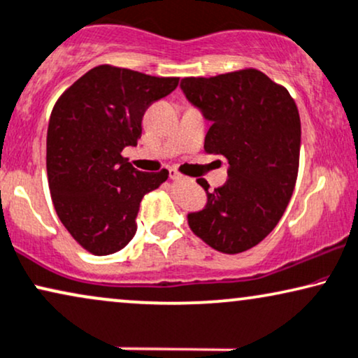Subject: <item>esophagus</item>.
I'll return each mask as SVG.
<instances>
[{
  "label": "esophagus",
  "instance_id": "34e87169",
  "mask_svg": "<svg viewBox=\"0 0 358 358\" xmlns=\"http://www.w3.org/2000/svg\"><path fill=\"white\" fill-rule=\"evenodd\" d=\"M169 176H170L171 180H182V175H180L178 171L173 170V169H170V170H169Z\"/></svg>",
  "mask_w": 358,
  "mask_h": 358
}]
</instances>
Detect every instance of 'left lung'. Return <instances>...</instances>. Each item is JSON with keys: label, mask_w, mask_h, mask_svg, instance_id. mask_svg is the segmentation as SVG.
<instances>
[{"label": "left lung", "mask_w": 358, "mask_h": 358, "mask_svg": "<svg viewBox=\"0 0 358 358\" xmlns=\"http://www.w3.org/2000/svg\"><path fill=\"white\" fill-rule=\"evenodd\" d=\"M185 96L211 122L205 152L228 160V182L208 193L189 229L224 255L251 250L284 215L299 170L301 119L286 87L257 69L185 78Z\"/></svg>", "instance_id": "left-lung-1"}]
</instances>
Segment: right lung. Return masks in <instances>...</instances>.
Masks as SVG:
<instances>
[{"label": "right lung", "mask_w": 358, "mask_h": 358, "mask_svg": "<svg viewBox=\"0 0 358 358\" xmlns=\"http://www.w3.org/2000/svg\"><path fill=\"white\" fill-rule=\"evenodd\" d=\"M178 80L102 64L57 99L48 127L49 189L61 223L90 255L125 248L142 198L169 178L165 169H134L122 150L137 145L145 110Z\"/></svg>", "instance_id": "obj_1"}]
</instances>
